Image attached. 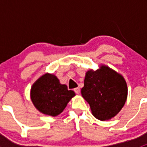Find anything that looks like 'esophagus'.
<instances>
[{
	"label": "esophagus",
	"instance_id": "esophagus-1",
	"mask_svg": "<svg viewBox=\"0 0 147 147\" xmlns=\"http://www.w3.org/2000/svg\"><path fill=\"white\" fill-rule=\"evenodd\" d=\"M74 91H75V92L76 93V94H79L80 92V90L79 87H76V88L74 89Z\"/></svg>",
	"mask_w": 147,
	"mask_h": 147
}]
</instances>
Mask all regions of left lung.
I'll return each mask as SVG.
<instances>
[{
  "label": "left lung",
  "instance_id": "8db88e82",
  "mask_svg": "<svg viewBox=\"0 0 147 147\" xmlns=\"http://www.w3.org/2000/svg\"><path fill=\"white\" fill-rule=\"evenodd\" d=\"M127 90L125 80L120 74L102 65L96 71L86 72L81 93L94 117L105 121L119 113L127 100Z\"/></svg>",
  "mask_w": 147,
  "mask_h": 147
}]
</instances>
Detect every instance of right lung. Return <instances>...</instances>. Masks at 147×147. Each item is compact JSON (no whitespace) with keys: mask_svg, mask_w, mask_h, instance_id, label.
Returning <instances> with one entry per match:
<instances>
[{"mask_svg":"<svg viewBox=\"0 0 147 147\" xmlns=\"http://www.w3.org/2000/svg\"><path fill=\"white\" fill-rule=\"evenodd\" d=\"M75 95L68 90L66 84H61L55 75L46 73L31 87L30 97L34 106L45 115L55 117L60 115L69 100Z\"/></svg>","mask_w":147,"mask_h":147,"instance_id":"1","label":"right lung"}]
</instances>
